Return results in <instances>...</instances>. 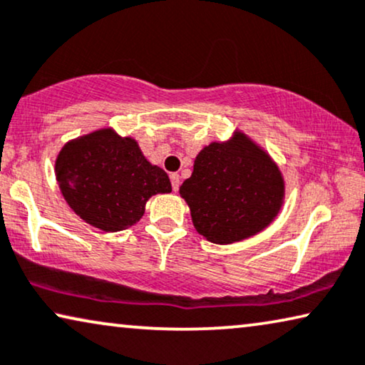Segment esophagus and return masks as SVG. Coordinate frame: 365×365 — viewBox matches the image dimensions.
I'll return each instance as SVG.
<instances>
[{"instance_id": "34e87169", "label": "esophagus", "mask_w": 365, "mask_h": 365, "mask_svg": "<svg viewBox=\"0 0 365 365\" xmlns=\"http://www.w3.org/2000/svg\"><path fill=\"white\" fill-rule=\"evenodd\" d=\"M170 178H171V186H173V191H178V189H179V184H181V179H179V174H178V173H173Z\"/></svg>"}]
</instances>
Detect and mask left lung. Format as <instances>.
<instances>
[{"mask_svg":"<svg viewBox=\"0 0 365 365\" xmlns=\"http://www.w3.org/2000/svg\"><path fill=\"white\" fill-rule=\"evenodd\" d=\"M179 194L192 224L214 244L247 239L270 224L283 199V178L260 148L244 135L205 146Z\"/></svg>","mask_w":365,"mask_h":365,"instance_id":"1","label":"left lung"}]
</instances>
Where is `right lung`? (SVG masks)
Listing matches in <instances>:
<instances>
[{
  "label": "right lung",
  "mask_w": 365,
  "mask_h": 365,
  "mask_svg": "<svg viewBox=\"0 0 365 365\" xmlns=\"http://www.w3.org/2000/svg\"><path fill=\"white\" fill-rule=\"evenodd\" d=\"M56 176L73 212L105 232L136 224L151 195L171 192L168 174L146 161L135 140L112 130L67 143L57 156Z\"/></svg>",
  "instance_id": "obj_1"
}]
</instances>
